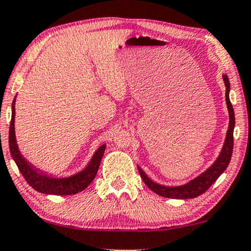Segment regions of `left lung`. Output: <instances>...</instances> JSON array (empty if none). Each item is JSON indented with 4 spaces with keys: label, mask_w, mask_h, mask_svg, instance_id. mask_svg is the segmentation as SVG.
Returning a JSON list of instances; mask_svg holds the SVG:
<instances>
[{
    "label": "left lung",
    "mask_w": 251,
    "mask_h": 251,
    "mask_svg": "<svg viewBox=\"0 0 251 251\" xmlns=\"http://www.w3.org/2000/svg\"><path fill=\"white\" fill-rule=\"evenodd\" d=\"M223 80L225 84V100H226V105L228 110V128L225 136V141L222 148L220 154L216 158L213 164L208 167L206 171L201 173L191 181L182 185H164L160 183L154 182L152 178L146 174L140 166H137L139 173L142 177L143 182L149 188L151 191H153L157 195L161 197L169 198V199H193V198L199 197L207 191L210 188L211 184L223 174L225 169L230 164L232 152H233V130L235 126V118H234V110L230 101V82L226 75H223Z\"/></svg>",
    "instance_id": "obj_1"
}]
</instances>
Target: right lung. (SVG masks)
I'll use <instances>...</instances> for the list:
<instances>
[{"label":"right lung","mask_w":251,"mask_h":251,"mask_svg":"<svg viewBox=\"0 0 251 251\" xmlns=\"http://www.w3.org/2000/svg\"><path fill=\"white\" fill-rule=\"evenodd\" d=\"M16 98L12 102V116L9 129V147L12 159L18 166L19 171L26 179L28 184L36 191L44 193V195L53 196H70L82 192L89 186L97 175L100 167V162L103 157L105 144H102L95 150L89 164L82 171L66 177H55L53 175H49L47 173L35 167L31 162L28 161L21 154L16 139L15 130V117H16Z\"/></svg>","instance_id":"right-lung-1"}]
</instances>
